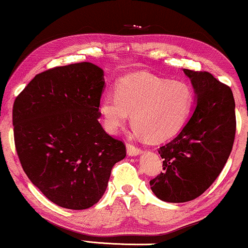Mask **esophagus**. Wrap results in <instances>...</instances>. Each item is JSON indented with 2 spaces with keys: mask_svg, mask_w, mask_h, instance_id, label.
Masks as SVG:
<instances>
[{
  "mask_svg": "<svg viewBox=\"0 0 248 248\" xmlns=\"http://www.w3.org/2000/svg\"><path fill=\"white\" fill-rule=\"evenodd\" d=\"M126 152H127V155H130V157H134V155H140L142 151H141L140 148H137V147H135V145H133V144L127 143V144H126Z\"/></svg>",
  "mask_w": 248,
  "mask_h": 248,
  "instance_id": "34e87169",
  "label": "esophagus"
}]
</instances>
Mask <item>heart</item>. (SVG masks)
Returning a JSON list of instances; mask_svg holds the SVG:
<instances>
[{
    "mask_svg": "<svg viewBox=\"0 0 248 248\" xmlns=\"http://www.w3.org/2000/svg\"><path fill=\"white\" fill-rule=\"evenodd\" d=\"M192 88L154 74L125 77L116 83L115 93L101 97L99 113L110 133H116L130 120L135 134L150 141L168 140L184 127L193 108Z\"/></svg>",
    "mask_w": 248,
    "mask_h": 248,
    "instance_id": "heart-1",
    "label": "heart"
}]
</instances>
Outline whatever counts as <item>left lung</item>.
Here are the masks:
<instances>
[{"label": "left lung", "instance_id": "obj_1", "mask_svg": "<svg viewBox=\"0 0 248 248\" xmlns=\"http://www.w3.org/2000/svg\"><path fill=\"white\" fill-rule=\"evenodd\" d=\"M183 71L194 89V108L177 137L159 148L164 171L150 181L155 195L170 203L192 201L211 186L228 160L236 133L232 89L209 72Z\"/></svg>", "mask_w": 248, "mask_h": 248}]
</instances>
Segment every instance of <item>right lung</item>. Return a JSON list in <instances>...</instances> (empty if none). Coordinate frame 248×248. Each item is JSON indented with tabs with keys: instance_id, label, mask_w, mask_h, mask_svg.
I'll use <instances>...</instances> for the list:
<instances>
[{
	"instance_id": "1",
	"label": "right lung",
	"mask_w": 248,
	"mask_h": 248,
	"mask_svg": "<svg viewBox=\"0 0 248 248\" xmlns=\"http://www.w3.org/2000/svg\"><path fill=\"white\" fill-rule=\"evenodd\" d=\"M104 71L90 62L54 67L33 78L12 111L23 170L49 201L83 210L99 201L125 145L99 123Z\"/></svg>"
}]
</instances>
